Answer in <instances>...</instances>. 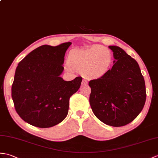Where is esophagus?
Wrapping results in <instances>:
<instances>
[{"mask_svg": "<svg viewBox=\"0 0 158 158\" xmlns=\"http://www.w3.org/2000/svg\"><path fill=\"white\" fill-rule=\"evenodd\" d=\"M81 85H87V81L85 80V79H83V80L82 81Z\"/></svg>", "mask_w": 158, "mask_h": 158, "instance_id": "1", "label": "esophagus"}]
</instances>
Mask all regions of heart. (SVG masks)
Instances as JSON below:
<instances>
[{
    "label": "heart",
    "instance_id": "1",
    "mask_svg": "<svg viewBox=\"0 0 158 158\" xmlns=\"http://www.w3.org/2000/svg\"><path fill=\"white\" fill-rule=\"evenodd\" d=\"M112 56L102 46H94L86 50H74L69 55L68 62L75 71H85L91 77H98L107 72L112 63Z\"/></svg>",
    "mask_w": 158,
    "mask_h": 158
}]
</instances>
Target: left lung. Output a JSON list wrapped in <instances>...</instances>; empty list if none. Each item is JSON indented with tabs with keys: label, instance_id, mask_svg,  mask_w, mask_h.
I'll use <instances>...</instances> for the list:
<instances>
[{
	"label": "left lung",
	"instance_id": "1",
	"mask_svg": "<svg viewBox=\"0 0 158 158\" xmlns=\"http://www.w3.org/2000/svg\"><path fill=\"white\" fill-rule=\"evenodd\" d=\"M114 58L111 69L91 80L89 103L102 123L122 127L131 123L143 108L145 83L137 62L121 48L109 46Z\"/></svg>",
	"mask_w": 158,
	"mask_h": 158
}]
</instances>
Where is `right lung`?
Returning a JSON list of instances; mask_svg holds the SVG:
<instances>
[{
    "mask_svg": "<svg viewBox=\"0 0 158 158\" xmlns=\"http://www.w3.org/2000/svg\"><path fill=\"white\" fill-rule=\"evenodd\" d=\"M71 42L43 45L28 54L15 71L11 88L15 108L25 122L39 128L56 125L68 114L69 99L78 91L81 77L66 81L65 52Z\"/></svg>",
    "mask_w": 158,
    "mask_h": 158,
    "instance_id": "1",
    "label": "right lung"
}]
</instances>
